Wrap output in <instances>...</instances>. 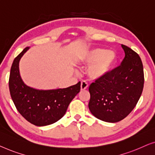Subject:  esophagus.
<instances>
[{
  "instance_id": "obj_1",
  "label": "esophagus",
  "mask_w": 155,
  "mask_h": 155,
  "mask_svg": "<svg viewBox=\"0 0 155 155\" xmlns=\"http://www.w3.org/2000/svg\"><path fill=\"white\" fill-rule=\"evenodd\" d=\"M88 83H87L86 81H81V90H86V89L88 88Z\"/></svg>"
}]
</instances>
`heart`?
<instances>
[{"mask_svg": "<svg viewBox=\"0 0 155 155\" xmlns=\"http://www.w3.org/2000/svg\"><path fill=\"white\" fill-rule=\"evenodd\" d=\"M114 51L103 48H95L83 53L78 60L81 64L90 65L87 73L93 79H100L107 76L117 63Z\"/></svg>", "mask_w": 155, "mask_h": 155, "instance_id": "heart-1", "label": "heart"}]
</instances>
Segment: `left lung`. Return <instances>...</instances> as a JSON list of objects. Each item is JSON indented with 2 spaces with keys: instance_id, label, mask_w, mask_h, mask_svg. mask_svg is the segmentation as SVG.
Wrapping results in <instances>:
<instances>
[{
  "instance_id": "left-lung-1",
  "label": "left lung",
  "mask_w": 155,
  "mask_h": 155,
  "mask_svg": "<svg viewBox=\"0 0 155 155\" xmlns=\"http://www.w3.org/2000/svg\"><path fill=\"white\" fill-rule=\"evenodd\" d=\"M125 57L121 65L89 86L91 112L100 120L115 123L134 110L142 94L144 72L138 53L121 44Z\"/></svg>"
}]
</instances>
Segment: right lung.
I'll use <instances>...</instances> for the list:
<instances>
[{
    "label": "right lung",
    "instance_id": "add662e5",
    "mask_svg": "<svg viewBox=\"0 0 155 155\" xmlns=\"http://www.w3.org/2000/svg\"><path fill=\"white\" fill-rule=\"evenodd\" d=\"M29 47L25 48L13 61L9 78V89L17 110L26 120L35 126L55 123L66 113L69 103L79 93L81 82L66 88L36 90L21 80L19 62Z\"/></svg>",
    "mask_w": 155,
    "mask_h": 155
}]
</instances>
